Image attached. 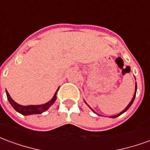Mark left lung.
<instances>
[{"label":"left lung","instance_id":"left-lung-1","mask_svg":"<svg viewBox=\"0 0 150 150\" xmlns=\"http://www.w3.org/2000/svg\"><path fill=\"white\" fill-rule=\"evenodd\" d=\"M136 92H137V83H136V86H135V92H134V95H133V97H132V100L130 101V103H129V104H128V106H127V107H126L125 108V109H124V110H123L122 112H121L118 113V114H117V115H115V116H110L111 118H116V117H118V116H120V115H121V114H122V113L125 112L126 111L128 110V109H129V108L131 107V105H132V103H133V101H134V99H135V96H136ZM84 102H85V103H86V101H84ZM86 104H87V105H88V107H89V108H91V110H92V112H95V111L93 110V109H92V108H91L90 107V106H89V105H88V104H87V103H86Z\"/></svg>","mask_w":150,"mask_h":150}]
</instances>
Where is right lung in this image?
<instances>
[{"mask_svg":"<svg viewBox=\"0 0 150 150\" xmlns=\"http://www.w3.org/2000/svg\"><path fill=\"white\" fill-rule=\"evenodd\" d=\"M59 88L58 90L56 91V92L54 95L53 98L48 102H46V104H39V105H27V106H23L21 104H18V103H16L11 96H9L8 92L6 91V96H7V99H8V102L10 103L12 105V107L14 108L15 110L17 111L18 112L21 113L24 116H29V115H33V114H41V113L46 112V110H48L50 107L52 105L56 100V95H57V91H59Z\"/></svg>","mask_w":150,"mask_h":150,"instance_id":"1","label":"right lung"}]
</instances>
